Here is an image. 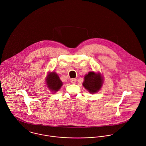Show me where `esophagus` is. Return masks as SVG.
<instances>
[{"mask_svg":"<svg viewBox=\"0 0 146 146\" xmlns=\"http://www.w3.org/2000/svg\"><path fill=\"white\" fill-rule=\"evenodd\" d=\"M76 79H75V78H72L71 80H70V82H71V83L72 84H75L76 83Z\"/></svg>","mask_w":146,"mask_h":146,"instance_id":"esophagus-1","label":"esophagus"}]
</instances>
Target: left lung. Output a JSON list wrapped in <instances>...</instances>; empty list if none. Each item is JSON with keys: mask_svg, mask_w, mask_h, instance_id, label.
<instances>
[{"mask_svg": "<svg viewBox=\"0 0 146 146\" xmlns=\"http://www.w3.org/2000/svg\"><path fill=\"white\" fill-rule=\"evenodd\" d=\"M83 86L90 93L97 92L102 87L103 79L100 74L90 72L85 76Z\"/></svg>", "mask_w": 146, "mask_h": 146, "instance_id": "left-lung-1", "label": "left lung"}]
</instances>
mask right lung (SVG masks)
<instances>
[{"instance_id":"add662e5","label":"right lung","mask_w":146,"mask_h":146,"mask_svg":"<svg viewBox=\"0 0 146 146\" xmlns=\"http://www.w3.org/2000/svg\"><path fill=\"white\" fill-rule=\"evenodd\" d=\"M46 83L49 89L52 92L58 91L62 85V82L58 76L54 72H52L48 76Z\"/></svg>"}]
</instances>
